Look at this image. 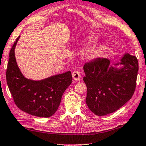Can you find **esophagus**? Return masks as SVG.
<instances>
[{
    "instance_id": "34e87169",
    "label": "esophagus",
    "mask_w": 146,
    "mask_h": 146,
    "mask_svg": "<svg viewBox=\"0 0 146 146\" xmlns=\"http://www.w3.org/2000/svg\"><path fill=\"white\" fill-rule=\"evenodd\" d=\"M72 77H73V79L74 80L77 81V80H80V77H81V75H80L79 71H73L72 73Z\"/></svg>"
}]
</instances>
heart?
Instances as JSON below:
<instances>
[{
  "label": "heart",
  "instance_id": "1",
  "mask_svg": "<svg viewBox=\"0 0 146 146\" xmlns=\"http://www.w3.org/2000/svg\"><path fill=\"white\" fill-rule=\"evenodd\" d=\"M92 56L93 57H98V56H99V52H94V54H92Z\"/></svg>",
  "mask_w": 146,
  "mask_h": 146
}]
</instances>
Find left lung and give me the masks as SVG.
<instances>
[{"instance_id": "obj_1", "label": "left lung", "mask_w": 146, "mask_h": 146, "mask_svg": "<svg viewBox=\"0 0 146 146\" xmlns=\"http://www.w3.org/2000/svg\"><path fill=\"white\" fill-rule=\"evenodd\" d=\"M110 60L98 58L83 67L87 87L86 103L91 111L98 116L111 113L131 99L136 85L138 62L136 56L125 54L115 66Z\"/></svg>"}]
</instances>
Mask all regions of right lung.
<instances>
[{"instance_id":"right-lung-1","label":"right lung","mask_w":146,"mask_h":146,"mask_svg":"<svg viewBox=\"0 0 146 146\" xmlns=\"http://www.w3.org/2000/svg\"><path fill=\"white\" fill-rule=\"evenodd\" d=\"M19 36L10 50L6 77L16 105L34 116L49 117L55 113L62 95L72 82L71 71L40 80H33L22 75L17 66L14 49Z\"/></svg>"}]
</instances>
